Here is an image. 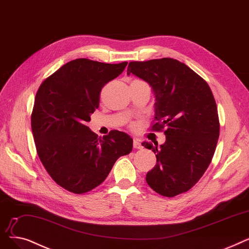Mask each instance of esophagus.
Returning <instances> with one entry per match:
<instances>
[{
  "label": "esophagus",
  "instance_id": "esophagus-1",
  "mask_svg": "<svg viewBox=\"0 0 249 249\" xmlns=\"http://www.w3.org/2000/svg\"><path fill=\"white\" fill-rule=\"evenodd\" d=\"M133 146H134L135 149H142V147H143V146H142V144H141L140 140H138V139H134Z\"/></svg>",
  "mask_w": 249,
  "mask_h": 249
}]
</instances>
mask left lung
<instances>
[{
	"instance_id": "1",
	"label": "left lung",
	"mask_w": 249,
	"mask_h": 249,
	"mask_svg": "<svg viewBox=\"0 0 249 249\" xmlns=\"http://www.w3.org/2000/svg\"><path fill=\"white\" fill-rule=\"evenodd\" d=\"M126 74L144 80L155 96V124L166 127L165 143L142 145L156 154L146 181L156 193L175 196L191 189L212 161L220 134L217 105L208 83L173 58L131 62Z\"/></svg>"
}]
</instances>
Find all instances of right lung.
<instances>
[{"instance_id":"add662e5","label":"right lung","mask_w":249,"mask_h":249,"mask_svg":"<svg viewBox=\"0 0 249 249\" xmlns=\"http://www.w3.org/2000/svg\"><path fill=\"white\" fill-rule=\"evenodd\" d=\"M126 65L77 58L44 80L36 93L31 128L38 157L52 178L71 193L92 191L118 158L132 152L127 134L111 131L98 138L86 125L98 108L101 89Z\"/></svg>"}]
</instances>
